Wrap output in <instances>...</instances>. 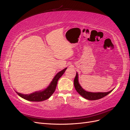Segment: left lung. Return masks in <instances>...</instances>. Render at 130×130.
<instances>
[{
  "label": "left lung",
  "instance_id": "left-lung-1",
  "mask_svg": "<svg viewBox=\"0 0 130 130\" xmlns=\"http://www.w3.org/2000/svg\"><path fill=\"white\" fill-rule=\"evenodd\" d=\"M74 87L75 88L76 90L77 93L81 95L82 97L86 99H88L89 100H95L101 99V98H104V96H106L109 93H111L113 90H110L109 92H97V93H92L86 91L83 88H82L80 85L78 83V74L76 73L75 77L74 78Z\"/></svg>",
  "mask_w": 130,
  "mask_h": 130
}]
</instances>
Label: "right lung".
Wrapping results in <instances>:
<instances>
[{
  "label": "right lung",
  "mask_w": 130,
  "mask_h": 130,
  "mask_svg": "<svg viewBox=\"0 0 130 130\" xmlns=\"http://www.w3.org/2000/svg\"><path fill=\"white\" fill-rule=\"evenodd\" d=\"M66 69L67 68L58 73L54 77L48 87L42 91H37L30 94H23L17 92L16 93L19 96H20L23 99L30 101H42L48 99L55 92L58 79L64 74Z\"/></svg>",
  "instance_id": "add662e5"
}]
</instances>
